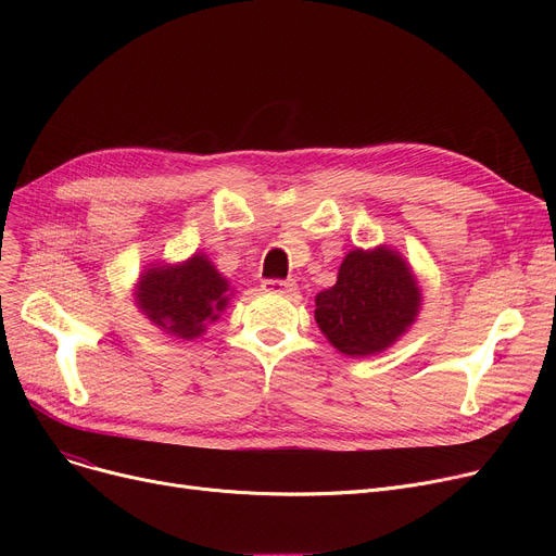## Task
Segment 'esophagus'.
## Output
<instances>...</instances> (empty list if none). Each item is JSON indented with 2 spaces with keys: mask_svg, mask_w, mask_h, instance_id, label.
<instances>
[{
  "mask_svg": "<svg viewBox=\"0 0 556 556\" xmlns=\"http://www.w3.org/2000/svg\"><path fill=\"white\" fill-rule=\"evenodd\" d=\"M261 288L266 290V293H273V295H295L298 293V283L295 281H281V279H266L261 283Z\"/></svg>",
  "mask_w": 556,
  "mask_h": 556,
  "instance_id": "1",
  "label": "esophagus"
}]
</instances>
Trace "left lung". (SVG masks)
Wrapping results in <instances>:
<instances>
[{
    "label": "left lung",
    "mask_w": 556,
    "mask_h": 556,
    "mask_svg": "<svg viewBox=\"0 0 556 556\" xmlns=\"http://www.w3.org/2000/svg\"><path fill=\"white\" fill-rule=\"evenodd\" d=\"M421 286L405 256L390 248L349 250L331 288L315 295V323L340 354H383L410 331L421 311Z\"/></svg>",
    "instance_id": "obj_1"
}]
</instances>
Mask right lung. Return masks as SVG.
<instances>
[{"label":"right lung","mask_w":556,"mask_h":556,"mask_svg":"<svg viewBox=\"0 0 556 556\" xmlns=\"http://www.w3.org/2000/svg\"><path fill=\"white\" fill-rule=\"evenodd\" d=\"M231 295L233 288L204 252L178 263H149L132 290L139 313L175 340L204 336L218 323Z\"/></svg>","instance_id":"right-lung-1"}]
</instances>
